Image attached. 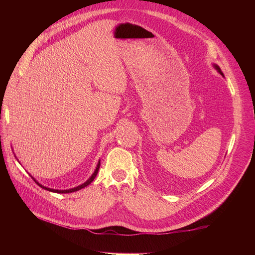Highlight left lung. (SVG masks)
Returning <instances> with one entry per match:
<instances>
[{
    "mask_svg": "<svg viewBox=\"0 0 255 255\" xmlns=\"http://www.w3.org/2000/svg\"><path fill=\"white\" fill-rule=\"evenodd\" d=\"M215 68H216V69H217V70H218V72H219V73H220L221 75H223V73L221 72V70H220V68H219L218 66H215Z\"/></svg>",
    "mask_w": 255,
    "mask_h": 255,
    "instance_id": "8db88e82",
    "label": "left lung"
}]
</instances>
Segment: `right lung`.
<instances>
[{"instance_id":"1","label":"right lung","mask_w":255,"mask_h":255,"mask_svg":"<svg viewBox=\"0 0 255 255\" xmlns=\"http://www.w3.org/2000/svg\"><path fill=\"white\" fill-rule=\"evenodd\" d=\"M99 168H100V161H99V164H98V166H97V168H96V170H95V172L92 173V175L89 177V179L85 182L84 184H82V185H80V186H78V187H74V188H71V189H67V190H57V189H51V188H48V187H44V186H42V185H40L39 183L38 182H36V180H34L38 185H39V186L41 187V188H43V189H45V190H49V191H52V192H58V194H69V192H74V191H78V190H80V189H82V188H84V187H86L87 185H89L92 181L95 180V177L97 176V174H98V171H99Z\"/></svg>"}]
</instances>
